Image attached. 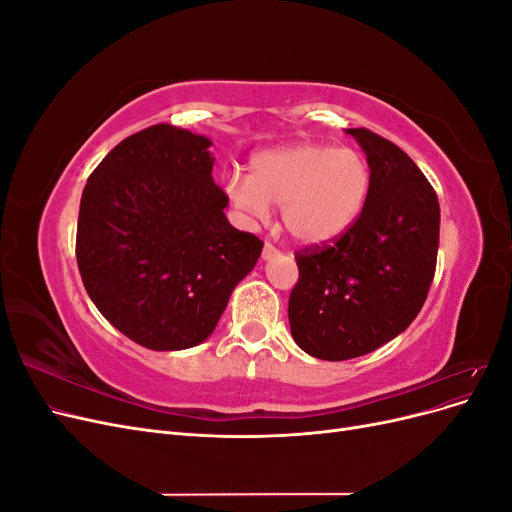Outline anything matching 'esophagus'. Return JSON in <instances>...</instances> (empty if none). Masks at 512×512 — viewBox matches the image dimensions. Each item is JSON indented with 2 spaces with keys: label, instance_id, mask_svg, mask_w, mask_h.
Segmentation results:
<instances>
[{
  "label": "esophagus",
  "instance_id": "obj_1",
  "mask_svg": "<svg viewBox=\"0 0 512 512\" xmlns=\"http://www.w3.org/2000/svg\"><path fill=\"white\" fill-rule=\"evenodd\" d=\"M277 254H280V250H277V247L271 245V243H265V247H262V258H265V260L275 258Z\"/></svg>",
  "mask_w": 512,
  "mask_h": 512
}]
</instances>
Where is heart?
Instances as JSON below:
<instances>
[{
	"label": "heart",
	"instance_id": "1",
	"mask_svg": "<svg viewBox=\"0 0 512 512\" xmlns=\"http://www.w3.org/2000/svg\"><path fill=\"white\" fill-rule=\"evenodd\" d=\"M247 220L280 207L288 235L301 245L339 239L359 220L371 192V168L361 151L322 143H292L258 151L247 179L224 185Z\"/></svg>",
	"mask_w": 512,
	"mask_h": 512
}]
</instances>
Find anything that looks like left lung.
<instances>
[{"label":"left lung","instance_id":"8db88e82","mask_svg":"<svg viewBox=\"0 0 512 512\" xmlns=\"http://www.w3.org/2000/svg\"><path fill=\"white\" fill-rule=\"evenodd\" d=\"M371 168L367 203L342 237L294 254L290 333L322 361H348L391 342L421 312L433 282L440 205L406 151L350 128Z\"/></svg>","mask_w":512,"mask_h":512}]
</instances>
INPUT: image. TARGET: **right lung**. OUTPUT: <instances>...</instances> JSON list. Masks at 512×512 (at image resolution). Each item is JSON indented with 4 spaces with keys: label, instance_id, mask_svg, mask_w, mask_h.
<instances>
[{
    "label": "right lung",
    "instance_id": "add662e5",
    "mask_svg": "<svg viewBox=\"0 0 512 512\" xmlns=\"http://www.w3.org/2000/svg\"><path fill=\"white\" fill-rule=\"evenodd\" d=\"M209 147L205 136L158 123L108 153L81 196L85 290L117 331L149 350L205 342L265 245L226 220Z\"/></svg>",
    "mask_w": 512,
    "mask_h": 512
}]
</instances>
